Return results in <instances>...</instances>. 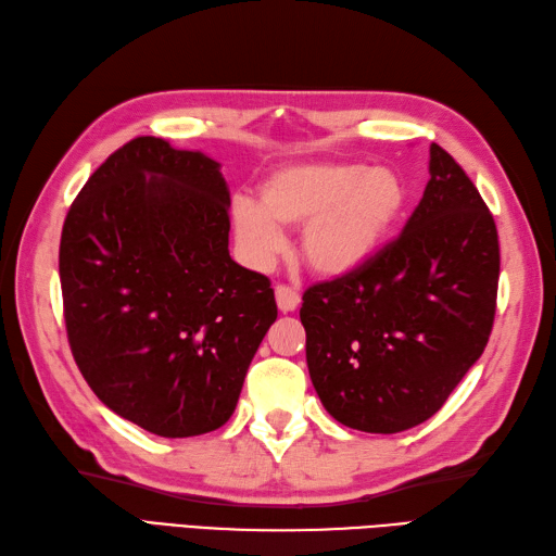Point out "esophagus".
I'll return each instance as SVG.
<instances>
[{
  "mask_svg": "<svg viewBox=\"0 0 556 556\" xmlns=\"http://www.w3.org/2000/svg\"><path fill=\"white\" fill-rule=\"evenodd\" d=\"M275 299H277V305H279L281 313H293V309L299 307V303H301L299 291L291 289V287H283V283H277V287H275Z\"/></svg>",
  "mask_w": 556,
  "mask_h": 556,
  "instance_id": "1",
  "label": "esophagus"
}]
</instances>
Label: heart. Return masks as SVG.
<instances>
[{
	"instance_id": "1",
	"label": "heart",
	"mask_w": 556,
	"mask_h": 556,
	"mask_svg": "<svg viewBox=\"0 0 556 556\" xmlns=\"http://www.w3.org/2000/svg\"><path fill=\"white\" fill-rule=\"evenodd\" d=\"M261 199L263 205L247 197L231 203V229L251 265L267 267L283 251L281 227H303V263L315 275L343 277L393 235L409 189L393 167L313 161L279 167L265 179Z\"/></svg>"
}]
</instances>
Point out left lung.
Segmentation results:
<instances>
[{
    "label": "left lung",
    "instance_id": "left-lung-1",
    "mask_svg": "<svg viewBox=\"0 0 556 556\" xmlns=\"http://www.w3.org/2000/svg\"><path fill=\"white\" fill-rule=\"evenodd\" d=\"M400 237L351 275L303 293L309 379L348 429L407 431L433 417L493 331L500 243L479 189L445 149Z\"/></svg>",
    "mask_w": 556,
    "mask_h": 556
}]
</instances>
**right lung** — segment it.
I'll return each mask as SVG.
<instances>
[{
	"label": "right lung",
	"mask_w": 556,
	"mask_h": 556,
	"mask_svg": "<svg viewBox=\"0 0 556 556\" xmlns=\"http://www.w3.org/2000/svg\"><path fill=\"white\" fill-rule=\"evenodd\" d=\"M227 247L219 163L159 137L111 153L63 223L59 275L75 363L103 405L149 433L219 429L277 319L269 279Z\"/></svg>",
	"instance_id": "add662e5"
}]
</instances>
